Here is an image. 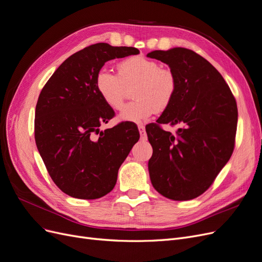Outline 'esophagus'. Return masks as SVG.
I'll use <instances>...</instances> for the list:
<instances>
[{
  "label": "esophagus",
  "mask_w": 262,
  "mask_h": 262,
  "mask_svg": "<svg viewBox=\"0 0 262 262\" xmlns=\"http://www.w3.org/2000/svg\"><path fill=\"white\" fill-rule=\"evenodd\" d=\"M139 131L141 134V139L145 140L146 139V132H145V126L143 124H139Z\"/></svg>",
  "instance_id": "obj_1"
}]
</instances>
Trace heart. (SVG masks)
Masks as SVG:
<instances>
[{
    "label": "heart",
    "mask_w": 262,
    "mask_h": 262,
    "mask_svg": "<svg viewBox=\"0 0 262 262\" xmlns=\"http://www.w3.org/2000/svg\"><path fill=\"white\" fill-rule=\"evenodd\" d=\"M95 86L105 104L119 110L126 95L132 89L136 99L126 104L119 119L122 121L141 123L153 114L168 108L176 97L178 82L170 69L161 68L160 63L145 57H132L118 67V75L102 68L95 78Z\"/></svg>",
    "instance_id": "1"
}]
</instances>
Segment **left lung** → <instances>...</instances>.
<instances>
[{"instance_id": "obj_1", "label": "left lung", "mask_w": 262, "mask_h": 262, "mask_svg": "<svg viewBox=\"0 0 262 262\" xmlns=\"http://www.w3.org/2000/svg\"><path fill=\"white\" fill-rule=\"evenodd\" d=\"M147 57L166 63L178 82L171 105L145 126L153 147L149 178L168 199L191 200L207 191L233 154L236 99L219 71L192 50H155ZM166 123L181 128L172 135L161 129Z\"/></svg>"}]
</instances>
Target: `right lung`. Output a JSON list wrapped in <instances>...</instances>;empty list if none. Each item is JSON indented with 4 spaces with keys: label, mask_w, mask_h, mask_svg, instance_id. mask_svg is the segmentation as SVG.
<instances>
[{
    "label": "right lung",
    "mask_w": 262,
    "mask_h": 262,
    "mask_svg": "<svg viewBox=\"0 0 262 262\" xmlns=\"http://www.w3.org/2000/svg\"><path fill=\"white\" fill-rule=\"evenodd\" d=\"M140 51L105 42L69 57L41 90L35 112V140L51 179L70 196L94 200L114 189L118 170L140 139L133 122L100 131L115 117L95 78L105 62Z\"/></svg>",
    "instance_id": "obj_1"
}]
</instances>
